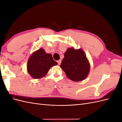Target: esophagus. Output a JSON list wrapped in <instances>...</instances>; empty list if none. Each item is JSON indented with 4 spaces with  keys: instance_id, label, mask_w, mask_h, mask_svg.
Returning <instances> with one entry per match:
<instances>
[{
    "instance_id": "1",
    "label": "esophagus",
    "mask_w": 122,
    "mask_h": 122,
    "mask_svg": "<svg viewBox=\"0 0 122 122\" xmlns=\"http://www.w3.org/2000/svg\"><path fill=\"white\" fill-rule=\"evenodd\" d=\"M61 60H58V61H57L58 65H61Z\"/></svg>"
}]
</instances>
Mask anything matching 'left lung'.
Here are the masks:
<instances>
[{
  "instance_id": "left-lung-1",
  "label": "left lung",
  "mask_w": 122,
  "mask_h": 122,
  "mask_svg": "<svg viewBox=\"0 0 122 122\" xmlns=\"http://www.w3.org/2000/svg\"><path fill=\"white\" fill-rule=\"evenodd\" d=\"M60 67L68 78L73 81L86 79L90 70V65L81 49L68 48L64 54Z\"/></svg>"
}]
</instances>
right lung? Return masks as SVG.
<instances>
[{"mask_svg": "<svg viewBox=\"0 0 122 122\" xmlns=\"http://www.w3.org/2000/svg\"><path fill=\"white\" fill-rule=\"evenodd\" d=\"M57 65V62L53 60L52 55L40 48L29 58L27 70L32 78L39 79L45 76L51 67Z\"/></svg>", "mask_w": 122, "mask_h": 122, "instance_id": "right-lung-1", "label": "right lung"}]
</instances>
